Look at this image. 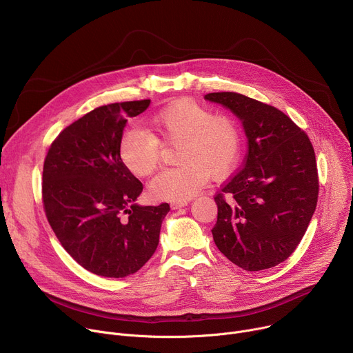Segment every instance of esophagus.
<instances>
[{
	"instance_id": "34e87169",
	"label": "esophagus",
	"mask_w": 353,
	"mask_h": 353,
	"mask_svg": "<svg viewBox=\"0 0 353 353\" xmlns=\"http://www.w3.org/2000/svg\"><path fill=\"white\" fill-rule=\"evenodd\" d=\"M187 201H176V203H172L170 204V207H172V210H180V208H183V207H187Z\"/></svg>"
}]
</instances>
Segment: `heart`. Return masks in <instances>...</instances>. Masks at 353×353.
<instances>
[{
    "label": "heart",
    "mask_w": 353,
    "mask_h": 353,
    "mask_svg": "<svg viewBox=\"0 0 353 353\" xmlns=\"http://www.w3.org/2000/svg\"><path fill=\"white\" fill-rule=\"evenodd\" d=\"M146 131H127L119 146L124 168L138 177L152 173L159 162L161 145L179 143L176 162L150 180L148 194L157 201H187L207 181L221 179L237 163L241 135L226 114H214L191 99H179L148 121Z\"/></svg>",
    "instance_id": "obj_1"
}]
</instances>
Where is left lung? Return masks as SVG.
Masks as SVG:
<instances>
[{
	"label": "left lung",
	"instance_id": "1",
	"mask_svg": "<svg viewBox=\"0 0 353 353\" xmlns=\"http://www.w3.org/2000/svg\"><path fill=\"white\" fill-rule=\"evenodd\" d=\"M204 97L240 119L248 143L243 168L215 196V244L245 271L272 268L296 250L316 211L319 174L313 145L274 106L234 92Z\"/></svg>",
	"mask_w": 353,
	"mask_h": 353
}]
</instances>
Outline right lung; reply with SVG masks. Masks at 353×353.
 I'll return each mask as SVG.
<instances>
[{
  "label": "right lung",
  "mask_w": 353,
  "mask_h": 353,
  "mask_svg": "<svg viewBox=\"0 0 353 353\" xmlns=\"http://www.w3.org/2000/svg\"><path fill=\"white\" fill-rule=\"evenodd\" d=\"M149 99L100 106L50 146L43 166L47 221L67 253L85 270L124 278L145 265L159 243L169 204L142 207V183L121 163L119 146L127 120Z\"/></svg>",
  "instance_id": "1"
}]
</instances>
